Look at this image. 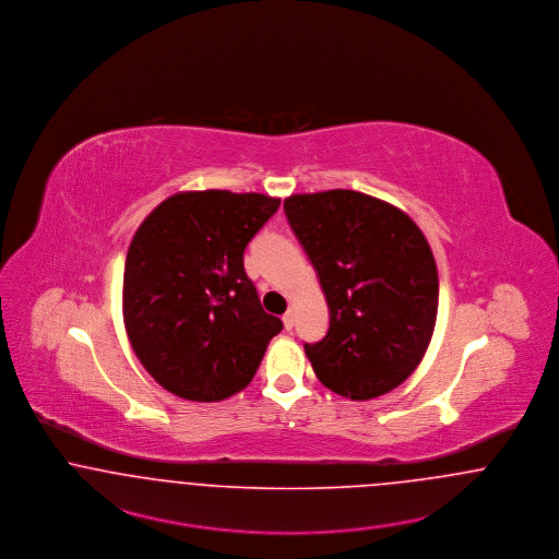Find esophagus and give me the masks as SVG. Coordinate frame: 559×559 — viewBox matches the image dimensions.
<instances>
[{
    "label": "esophagus",
    "mask_w": 559,
    "mask_h": 559,
    "mask_svg": "<svg viewBox=\"0 0 559 559\" xmlns=\"http://www.w3.org/2000/svg\"><path fill=\"white\" fill-rule=\"evenodd\" d=\"M284 328H286V330L294 328V311H292V309L284 316Z\"/></svg>",
    "instance_id": "1"
}]
</instances>
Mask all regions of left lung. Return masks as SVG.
<instances>
[{
	"label": "left lung",
	"mask_w": 559,
	"mask_h": 559,
	"mask_svg": "<svg viewBox=\"0 0 559 559\" xmlns=\"http://www.w3.org/2000/svg\"><path fill=\"white\" fill-rule=\"evenodd\" d=\"M330 309V330L305 344L319 382L367 401L401 386L426 355L438 311L435 254L409 215L353 190L284 200Z\"/></svg>",
	"instance_id": "obj_1"
}]
</instances>
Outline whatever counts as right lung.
Instances as JSON below:
<instances>
[{"mask_svg": "<svg viewBox=\"0 0 559 559\" xmlns=\"http://www.w3.org/2000/svg\"><path fill=\"white\" fill-rule=\"evenodd\" d=\"M280 198L179 192L138 227L122 275L133 353L173 394L213 403L246 389L284 323L261 307L243 250Z\"/></svg>", "mask_w": 559, "mask_h": 559, "instance_id": "1", "label": "right lung"}]
</instances>
